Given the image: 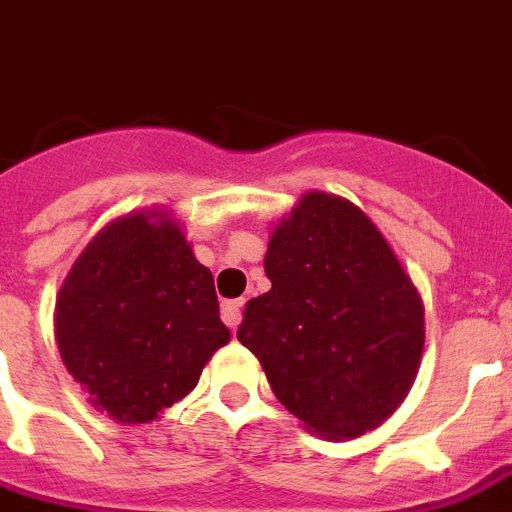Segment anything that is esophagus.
I'll list each match as a JSON object with an SVG mask.
<instances>
[{
  "label": "esophagus",
  "instance_id": "34e87169",
  "mask_svg": "<svg viewBox=\"0 0 512 512\" xmlns=\"http://www.w3.org/2000/svg\"><path fill=\"white\" fill-rule=\"evenodd\" d=\"M242 307V299H226V302L220 305V318H223V323H226L228 328L239 326V321H242Z\"/></svg>",
  "mask_w": 512,
  "mask_h": 512
}]
</instances>
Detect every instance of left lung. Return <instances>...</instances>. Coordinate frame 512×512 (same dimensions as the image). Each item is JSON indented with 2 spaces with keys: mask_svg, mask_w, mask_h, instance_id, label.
<instances>
[{
  "mask_svg": "<svg viewBox=\"0 0 512 512\" xmlns=\"http://www.w3.org/2000/svg\"><path fill=\"white\" fill-rule=\"evenodd\" d=\"M239 342L281 405L323 439L376 429L405 400L423 352V302L371 218L323 191L299 199L265 255Z\"/></svg>",
  "mask_w": 512,
  "mask_h": 512,
  "instance_id": "1",
  "label": "left lung"
}]
</instances>
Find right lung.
Wrapping results in <instances>:
<instances>
[{
	"instance_id": "obj_1",
	"label": "right lung",
	"mask_w": 512,
	"mask_h": 512,
	"mask_svg": "<svg viewBox=\"0 0 512 512\" xmlns=\"http://www.w3.org/2000/svg\"><path fill=\"white\" fill-rule=\"evenodd\" d=\"M155 218L126 215L102 228L57 299L62 363L120 423L160 418L231 336L213 273L168 215Z\"/></svg>"
}]
</instances>
